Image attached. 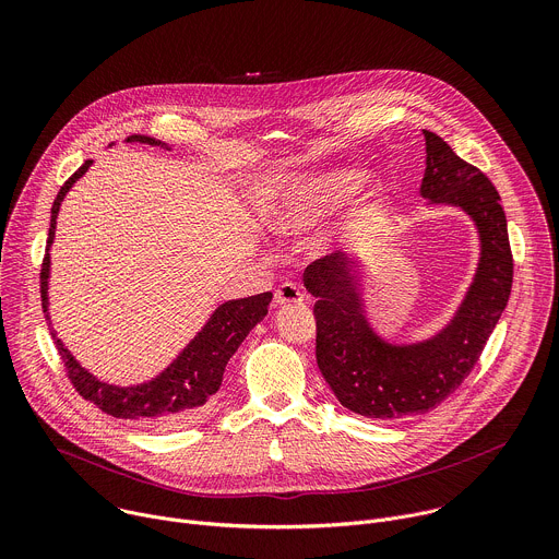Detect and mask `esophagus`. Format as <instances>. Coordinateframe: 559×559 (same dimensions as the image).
<instances>
[{
  "label": "esophagus",
  "mask_w": 559,
  "mask_h": 559,
  "mask_svg": "<svg viewBox=\"0 0 559 559\" xmlns=\"http://www.w3.org/2000/svg\"><path fill=\"white\" fill-rule=\"evenodd\" d=\"M274 300L278 305H294V302H302V292L298 285L294 283H283L276 292H274Z\"/></svg>",
  "instance_id": "1"
}]
</instances>
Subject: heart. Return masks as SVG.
<instances>
[{
    "mask_svg": "<svg viewBox=\"0 0 559 559\" xmlns=\"http://www.w3.org/2000/svg\"><path fill=\"white\" fill-rule=\"evenodd\" d=\"M362 181L365 177L358 170L292 177L270 194L265 218L281 231H305L347 203L360 190Z\"/></svg>",
    "mask_w": 559,
    "mask_h": 559,
    "instance_id": "b5f03b06",
    "label": "heart"
}]
</instances>
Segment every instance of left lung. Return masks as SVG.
Wrapping results in <instances>:
<instances>
[{
	"instance_id": "1",
	"label": "left lung",
	"mask_w": 559,
	"mask_h": 559,
	"mask_svg": "<svg viewBox=\"0 0 559 559\" xmlns=\"http://www.w3.org/2000/svg\"><path fill=\"white\" fill-rule=\"evenodd\" d=\"M425 199L462 207L480 231L483 254L453 321L418 345H389L365 321L352 261L336 254L307 265L316 296V362L343 407L367 418L427 414L462 384L509 302L513 254L496 186L438 134L425 130Z\"/></svg>"
}]
</instances>
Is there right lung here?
<instances>
[{
	"label": "right lung",
	"mask_w": 559,
	"mask_h": 559,
	"mask_svg": "<svg viewBox=\"0 0 559 559\" xmlns=\"http://www.w3.org/2000/svg\"><path fill=\"white\" fill-rule=\"evenodd\" d=\"M128 141L162 145V141H154L141 134H132L128 136ZM91 164L93 162H86L61 186L50 210L48 248L52 243L57 212L66 192L91 168ZM48 267H50V257L46 254L41 263V274H39L44 313L48 311ZM270 300H272V292H263L257 296L223 302L212 313V318L199 332V336L179 354V358L162 376H156L154 380L136 386H115L97 380L68 354L61 341L55 338V332H52V341L63 360L70 384L76 389L79 395L86 397L88 403H93L104 414L115 418H126V420H141L154 427H183L197 420L205 412L212 395L221 386L227 360L234 356L238 345L246 341V336L267 316ZM48 328H50V321H48Z\"/></svg>",
	"instance_id": "right-lung-1"
}]
</instances>
